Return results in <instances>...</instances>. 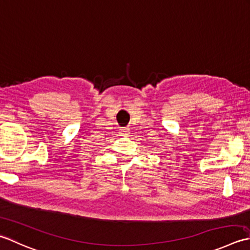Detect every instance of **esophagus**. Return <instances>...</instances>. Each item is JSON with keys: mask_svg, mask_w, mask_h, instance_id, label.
I'll list each match as a JSON object with an SVG mask.
<instances>
[{"mask_svg": "<svg viewBox=\"0 0 250 250\" xmlns=\"http://www.w3.org/2000/svg\"><path fill=\"white\" fill-rule=\"evenodd\" d=\"M120 134L122 135V136H128L129 135V129L128 128H121L120 129Z\"/></svg>", "mask_w": 250, "mask_h": 250, "instance_id": "34e87169", "label": "esophagus"}]
</instances>
